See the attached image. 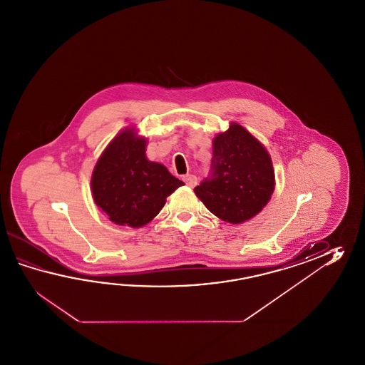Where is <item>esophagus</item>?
I'll return each mask as SVG.
<instances>
[{
  "label": "esophagus",
  "instance_id": "34e87169",
  "mask_svg": "<svg viewBox=\"0 0 365 365\" xmlns=\"http://www.w3.org/2000/svg\"><path fill=\"white\" fill-rule=\"evenodd\" d=\"M182 180L185 181V184L187 186H190V187H193V186L197 185V178L194 176V175H185V176H182Z\"/></svg>",
  "mask_w": 365,
  "mask_h": 365
}]
</instances>
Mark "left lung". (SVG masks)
I'll return each instance as SVG.
<instances>
[{
	"mask_svg": "<svg viewBox=\"0 0 365 365\" xmlns=\"http://www.w3.org/2000/svg\"><path fill=\"white\" fill-rule=\"evenodd\" d=\"M274 186L272 158L264 145L232 123L212 140L211 173L194 193L215 217L240 225L264 209Z\"/></svg>",
	"mask_w": 365,
	"mask_h": 365,
	"instance_id": "left-lung-1",
	"label": "left lung"
}]
</instances>
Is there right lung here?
<instances>
[{
  "instance_id": "add662e5",
  "label": "right lung",
  "mask_w": 365,
  "mask_h": 365,
  "mask_svg": "<svg viewBox=\"0 0 365 365\" xmlns=\"http://www.w3.org/2000/svg\"><path fill=\"white\" fill-rule=\"evenodd\" d=\"M181 180L146 158V138L133 128L118 133L103 151L91 178L93 201L118 225L138 228L163 209Z\"/></svg>"
}]
</instances>
